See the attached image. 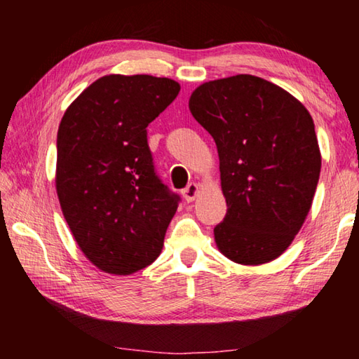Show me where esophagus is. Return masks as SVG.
Masks as SVG:
<instances>
[{
  "label": "esophagus",
  "mask_w": 359,
  "mask_h": 359,
  "mask_svg": "<svg viewBox=\"0 0 359 359\" xmlns=\"http://www.w3.org/2000/svg\"><path fill=\"white\" fill-rule=\"evenodd\" d=\"M198 193H199V185L198 184H188L187 188L182 190V194H184L187 203H193L194 199H196Z\"/></svg>",
  "instance_id": "obj_1"
}]
</instances>
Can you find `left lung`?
Wrapping results in <instances>:
<instances>
[{"mask_svg": "<svg viewBox=\"0 0 359 359\" xmlns=\"http://www.w3.org/2000/svg\"><path fill=\"white\" fill-rule=\"evenodd\" d=\"M188 107L220 160L228 212L214 228L218 250L245 266L278 258L317 190L321 154L311 114L287 90L250 74L201 83Z\"/></svg>", "mask_w": 359, "mask_h": 359, "instance_id": "1", "label": "left lung"}]
</instances>
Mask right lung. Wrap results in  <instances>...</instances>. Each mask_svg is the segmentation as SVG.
Returning <instances> with one entry per match:
<instances>
[{"mask_svg": "<svg viewBox=\"0 0 359 359\" xmlns=\"http://www.w3.org/2000/svg\"><path fill=\"white\" fill-rule=\"evenodd\" d=\"M179 92L168 77L109 74L60 121L58 201L79 248L107 274L130 276L161 253L179 196L155 174L147 126Z\"/></svg>", "mask_w": 359, "mask_h": 359, "instance_id": "1", "label": "right lung"}]
</instances>
